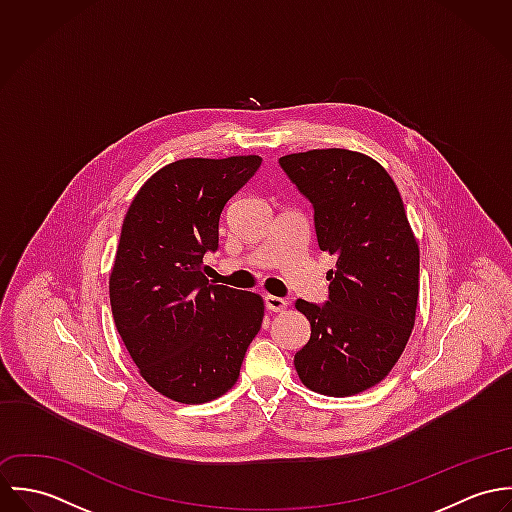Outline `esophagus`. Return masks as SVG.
<instances>
[{"label":"esophagus","mask_w":512,"mask_h":512,"mask_svg":"<svg viewBox=\"0 0 512 512\" xmlns=\"http://www.w3.org/2000/svg\"><path fill=\"white\" fill-rule=\"evenodd\" d=\"M266 307L274 313H280L288 307V301L284 297H276V295H266Z\"/></svg>","instance_id":"34e87169"}]
</instances>
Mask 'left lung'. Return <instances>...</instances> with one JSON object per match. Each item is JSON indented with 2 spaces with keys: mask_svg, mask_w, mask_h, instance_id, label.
I'll use <instances>...</instances> for the list:
<instances>
[{
  "mask_svg": "<svg viewBox=\"0 0 512 512\" xmlns=\"http://www.w3.org/2000/svg\"><path fill=\"white\" fill-rule=\"evenodd\" d=\"M297 189L313 203L329 301L303 299L295 309L311 325L295 353L299 380L313 392L345 398L388 376L416 323L420 248L388 171L359 151L329 147L280 157Z\"/></svg>",
  "mask_w": 512,
  "mask_h": 512,
  "instance_id": "obj_1",
  "label": "left lung"
}]
</instances>
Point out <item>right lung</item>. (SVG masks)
Returning a JSON list of instances; mask_svg holds the SVG:
<instances>
[{"label": "right lung", "mask_w": 512, "mask_h": 512, "mask_svg": "<svg viewBox=\"0 0 512 512\" xmlns=\"http://www.w3.org/2000/svg\"><path fill=\"white\" fill-rule=\"evenodd\" d=\"M260 163V155L173 161L126 213L110 272L112 315L142 378L173 402L226 394L262 327V295L209 284L203 264L219 246L224 205Z\"/></svg>", "instance_id": "add662e5"}]
</instances>
